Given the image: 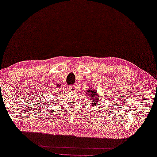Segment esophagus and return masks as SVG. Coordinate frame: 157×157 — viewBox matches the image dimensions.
Here are the masks:
<instances>
[{"label": "esophagus", "mask_w": 157, "mask_h": 157, "mask_svg": "<svg viewBox=\"0 0 157 157\" xmlns=\"http://www.w3.org/2000/svg\"><path fill=\"white\" fill-rule=\"evenodd\" d=\"M69 89H70V90L71 91H75V86H70L69 87Z\"/></svg>", "instance_id": "34e87169"}]
</instances>
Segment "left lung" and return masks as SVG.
Returning a JSON list of instances; mask_svg holds the SVG:
<instances>
[{"label":"left lung","mask_w":157,"mask_h":157,"mask_svg":"<svg viewBox=\"0 0 157 157\" xmlns=\"http://www.w3.org/2000/svg\"><path fill=\"white\" fill-rule=\"evenodd\" d=\"M86 94L87 95L88 98H89L90 99L93 100V105H96L97 104H99L98 102H100L99 101H100V100H98V95L96 94V90H93L91 87H89V89L88 90H87V93Z\"/></svg>","instance_id":"1"}]
</instances>
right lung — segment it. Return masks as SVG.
<instances>
[{"mask_svg": "<svg viewBox=\"0 0 157 157\" xmlns=\"http://www.w3.org/2000/svg\"><path fill=\"white\" fill-rule=\"evenodd\" d=\"M61 86V84H57V87H59Z\"/></svg>", "mask_w": 157, "mask_h": 157, "instance_id": "obj_1", "label": "right lung"}]
</instances>
